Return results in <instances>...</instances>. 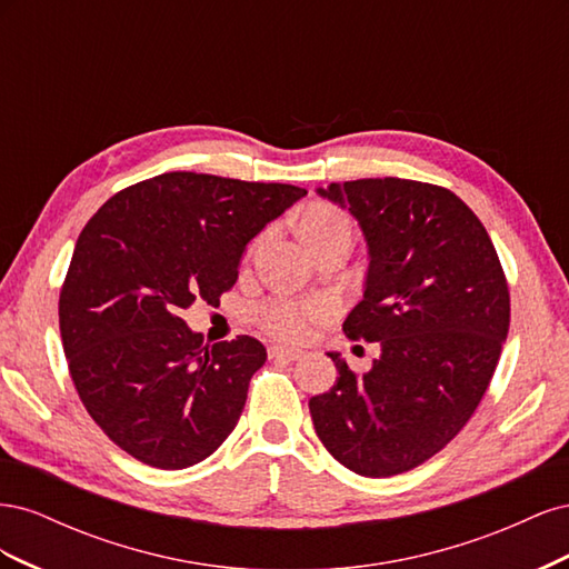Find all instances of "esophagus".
Returning a JSON list of instances; mask_svg holds the SVG:
<instances>
[{
  "label": "esophagus",
  "mask_w": 569,
  "mask_h": 569,
  "mask_svg": "<svg viewBox=\"0 0 569 569\" xmlns=\"http://www.w3.org/2000/svg\"><path fill=\"white\" fill-rule=\"evenodd\" d=\"M268 356L274 358V360H301L303 353L297 351V349H287V347H278V343H272V347H268Z\"/></svg>",
  "instance_id": "34e87169"
}]
</instances>
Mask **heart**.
<instances>
[{
    "instance_id": "heart-1",
    "label": "heart",
    "mask_w": 569,
    "mask_h": 569,
    "mask_svg": "<svg viewBox=\"0 0 569 569\" xmlns=\"http://www.w3.org/2000/svg\"><path fill=\"white\" fill-rule=\"evenodd\" d=\"M335 230H351L349 216L335 209V206H316L301 220V234H325ZM327 316V306L320 301L297 303L289 299H272L256 308V322L272 337L287 341H299L311 330V325Z\"/></svg>"
}]
</instances>
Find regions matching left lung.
<instances>
[{"instance_id":"left-lung-1","label":"left lung","mask_w":569,"mask_h":569,"mask_svg":"<svg viewBox=\"0 0 569 569\" xmlns=\"http://www.w3.org/2000/svg\"><path fill=\"white\" fill-rule=\"evenodd\" d=\"M318 192L363 228V301L343 320L382 356L356 375L339 353L330 391L308 401L322 446L363 477H393L439 453L468 425L510 327L508 280L489 232L451 189L366 178Z\"/></svg>"}]
</instances>
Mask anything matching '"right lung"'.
<instances>
[{"label": "right lung", "mask_w": 569, "mask_h": 569, "mask_svg": "<svg viewBox=\"0 0 569 569\" xmlns=\"http://www.w3.org/2000/svg\"><path fill=\"white\" fill-rule=\"evenodd\" d=\"M306 189L163 173L120 189L82 228L59 297L63 353L82 406L144 465L182 470L228 439L263 343H203L180 318L218 306L239 258Z\"/></svg>", "instance_id": "1"}]
</instances>
